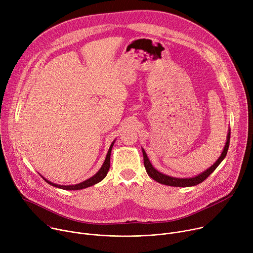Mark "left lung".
Wrapping results in <instances>:
<instances>
[{"mask_svg": "<svg viewBox=\"0 0 253 253\" xmlns=\"http://www.w3.org/2000/svg\"><path fill=\"white\" fill-rule=\"evenodd\" d=\"M229 140H230V130H228V134H227V139H226V143L224 149L220 155V157L217 159L211 167H209L207 170H205L204 172L198 174L197 176L194 177H190V178H176V177H172V176H168L165 175L161 172H159L158 170H156L153 165L151 164V162L149 161L147 154L145 152V150L142 149L143 152V159H144V166H145L146 172L147 174L154 179L155 181H157L158 183L164 184V185H168V186H173V187H189V186H195L201 182H203L204 180L216 169L217 166L222 162V160L225 158L227 151H228V147H229Z\"/></svg>", "mask_w": 253, "mask_h": 253, "instance_id": "left-lung-1", "label": "left lung"}]
</instances>
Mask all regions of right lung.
<instances>
[{"label":"right lung","instance_id":"1","mask_svg":"<svg viewBox=\"0 0 253 253\" xmlns=\"http://www.w3.org/2000/svg\"><path fill=\"white\" fill-rule=\"evenodd\" d=\"M114 142H115V140L112 142L109 150H108V153H107V155H106L105 161H104L102 167L99 169V171H98L94 176H92L91 178L85 180V181H83V182H81V183H79V184H75V185H59V184H55V183L49 181V180L45 179L42 175H41V176L44 178L45 181H46L47 183H49L50 185H52V186H54V187H57V188L64 189V190H80V189H84V188L93 186V185L99 183L100 181H102V180L106 177L108 171H109V168H110V155H111L112 147H113V145H114Z\"/></svg>","mask_w":253,"mask_h":253}]
</instances>
